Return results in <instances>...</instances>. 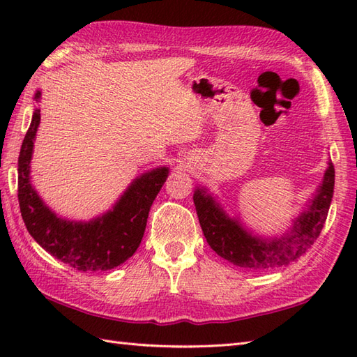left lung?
Segmentation results:
<instances>
[{
	"label": "left lung",
	"instance_id": "8db88e82",
	"mask_svg": "<svg viewBox=\"0 0 357 357\" xmlns=\"http://www.w3.org/2000/svg\"><path fill=\"white\" fill-rule=\"evenodd\" d=\"M335 192V167L325 172L319 193L294 224L291 233L279 241L265 242L248 234L238 221L227 218L211 196L202 188L195 192L193 201L204 236L215 252L236 267L247 270H270L298 261L319 238L327 221Z\"/></svg>",
	"mask_w": 357,
	"mask_h": 357
}]
</instances>
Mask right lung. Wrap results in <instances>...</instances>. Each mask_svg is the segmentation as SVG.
I'll list each match as a JSON object with an SVG mask.
<instances>
[{
	"label": "right lung",
	"instance_id": "right-lung-1",
	"mask_svg": "<svg viewBox=\"0 0 357 357\" xmlns=\"http://www.w3.org/2000/svg\"><path fill=\"white\" fill-rule=\"evenodd\" d=\"M40 92L35 98L40 100ZM35 110L18 158V202L27 231L45 252L79 271H105L118 267L139 247L151 204L164 185L169 169L142 174L128 187L112 211L90 222H70L44 206L30 185L29 164L40 126Z\"/></svg>",
	"mask_w": 357,
	"mask_h": 357
}]
</instances>
